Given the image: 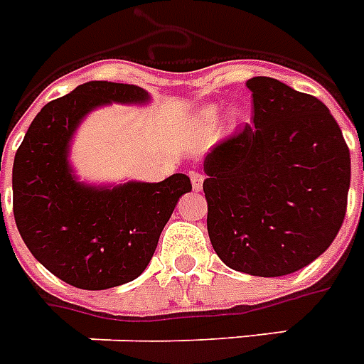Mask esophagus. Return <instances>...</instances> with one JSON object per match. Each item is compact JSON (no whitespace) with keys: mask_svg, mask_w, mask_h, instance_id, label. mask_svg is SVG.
<instances>
[{"mask_svg":"<svg viewBox=\"0 0 364 364\" xmlns=\"http://www.w3.org/2000/svg\"><path fill=\"white\" fill-rule=\"evenodd\" d=\"M191 183H193V189L200 191V189H203L204 177L200 173H196V171H193V173H191Z\"/></svg>","mask_w":364,"mask_h":364,"instance_id":"34e87169","label":"esophagus"}]
</instances>
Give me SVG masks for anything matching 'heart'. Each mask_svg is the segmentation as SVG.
Instances as JSON below:
<instances>
[{
    "instance_id": "b5f03b06",
    "label": "heart",
    "mask_w": 364,
    "mask_h": 364,
    "mask_svg": "<svg viewBox=\"0 0 364 364\" xmlns=\"http://www.w3.org/2000/svg\"><path fill=\"white\" fill-rule=\"evenodd\" d=\"M218 115H220V107L218 106H206L200 109V114H198V123L204 125V127H212V125H216L218 121ZM233 119L239 117V112H233Z\"/></svg>"
}]
</instances>
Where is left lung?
<instances>
[{
  "label": "left lung",
  "instance_id": "8db88e82",
  "mask_svg": "<svg viewBox=\"0 0 364 364\" xmlns=\"http://www.w3.org/2000/svg\"><path fill=\"white\" fill-rule=\"evenodd\" d=\"M252 123L204 158L210 243L223 264L278 278L311 264L338 235L351 158L340 125L311 94L247 80Z\"/></svg>",
  "mask_w": 364,
  "mask_h": 364
}]
</instances>
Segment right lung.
<instances>
[{
    "label": "right lung",
    "mask_w": 364,
    "mask_h": 364,
    "mask_svg": "<svg viewBox=\"0 0 364 364\" xmlns=\"http://www.w3.org/2000/svg\"><path fill=\"white\" fill-rule=\"evenodd\" d=\"M144 88L90 80L46 104L13 161V214L32 257L79 289H109L139 278L181 195L185 173L160 183L86 185L75 177L69 146L80 121L106 104H146Z\"/></svg>",
    "instance_id": "1"
}]
</instances>
